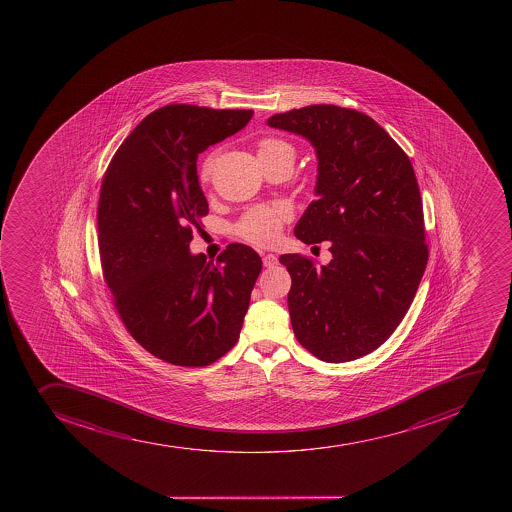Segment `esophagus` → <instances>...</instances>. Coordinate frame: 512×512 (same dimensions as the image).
I'll return each instance as SVG.
<instances>
[{
    "label": "esophagus",
    "mask_w": 512,
    "mask_h": 512,
    "mask_svg": "<svg viewBox=\"0 0 512 512\" xmlns=\"http://www.w3.org/2000/svg\"><path fill=\"white\" fill-rule=\"evenodd\" d=\"M262 262H264L265 267H275V265H279V259L275 257L274 253H267L262 257Z\"/></svg>",
    "instance_id": "1"
}]
</instances>
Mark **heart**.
<instances>
[{
    "mask_svg": "<svg viewBox=\"0 0 512 512\" xmlns=\"http://www.w3.org/2000/svg\"><path fill=\"white\" fill-rule=\"evenodd\" d=\"M284 152H292V147L284 140H279V138L260 140L259 157ZM215 160H217V153H210L203 160L200 172H198V180H200L203 187L210 183ZM290 218H292V212L284 203L259 205V207L250 208L248 212L243 213L242 218L235 225V233L238 237L253 243V245L270 247V245L279 242L282 228H284L285 223L289 222Z\"/></svg>",
    "mask_w": 512,
    "mask_h": 512,
    "instance_id": "obj_1",
    "label": "heart"
}]
</instances>
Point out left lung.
Listing matches in <instances>:
<instances>
[{
  "label": "left lung",
  "instance_id": "8db88e82",
  "mask_svg": "<svg viewBox=\"0 0 512 512\" xmlns=\"http://www.w3.org/2000/svg\"><path fill=\"white\" fill-rule=\"evenodd\" d=\"M269 125L315 147L317 198L295 237L327 240L332 253L329 265L300 253L280 257L292 277L295 337L324 362L359 359L402 322L429 260L414 167L379 123L352 108L310 105L277 113Z\"/></svg>",
  "mask_w": 512,
  "mask_h": 512
}]
</instances>
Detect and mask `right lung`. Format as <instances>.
Segmentation results:
<instances>
[{"instance_id": "add662e5", "label": "right lung", "mask_w": 512, "mask_h": 512, "mask_svg": "<svg viewBox=\"0 0 512 512\" xmlns=\"http://www.w3.org/2000/svg\"><path fill=\"white\" fill-rule=\"evenodd\" d=\"M252 110L158 108L118 147L98 200V250L123 325L168 364L205 367L237 344L259 253L230 243L207 262L188 245L208 203L198 153L242 130Z\"/></svg>"}]
</instances>
